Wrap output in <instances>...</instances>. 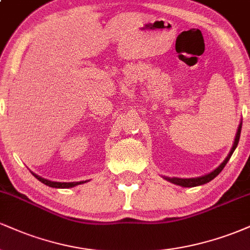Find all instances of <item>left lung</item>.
I'll return each mask as SVG.
<instances>
[{"label": "left lung", "mask_w": 250, "mask_h": 250, "mask_svg": "<svg viewBox=\"0 0 250 250\" xmlns=\"http://www.w3.org/2000/svg\"><path fill=\"white\" fill-rule=\"evenodd\" d=\"M241 128H242V122L240 123L239 128H237V133H236V136H235L234 145H233V147H231V150L229 151L228 156H227L225 161L221 163L219 167L215 169V170L211 171V173H209L207 175H203V176H200V177H193V179H179V177H165V179L169 181V182L174 183V185L181 186V187H196V186H201V185H205V183L210 182L211 180L215 179V177H216L217 175H219L221 171H222V169L225 168L227 162L229 161V159H230V156L233 155L234 150L236 149L237 145H239V140H240V135H241Z\"/></svg>", "instance_id": "left-lung-1"}]
</instances>
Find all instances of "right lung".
Segmentation results:
<instances>
[{
  "instance_id": "obj_1",
  "label": "right lung",
  "mask_w": 250,
  "mask_h": 250,
  "mask_svg": "<svg viewBox=\"0 0 250 250\" xmlns=\"http://www.w3.org/2000/svg\"><path fill=\"white\" fill-rule=\"evenodd\" d=\"M34 176L36 177L37 180L41 181L42 183H44L45 186H49V187H53V188H71V187H75V186L77 185H81V183H84L83 181H81V182H54V181H49V180H45L43 179V177L39 176V175L34 174Z\"/></svg>"
}]
</instances>
